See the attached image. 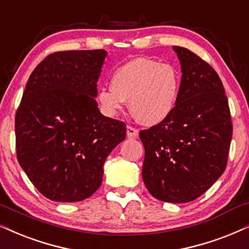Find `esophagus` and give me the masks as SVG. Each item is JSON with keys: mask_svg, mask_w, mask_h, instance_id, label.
I'll list each match as a JSON object with an SVG mask.
<instances>
[{"mask_svg": "<svg viewBox=\"0 0 249 249\" xmlns=\"http://www.w3.org/2000/svg\"><path fill=\"white\" fill-rule=\"evenodd\" d=\"M127 136L128 137H137L138 129L134 128L132 125H127Z\"/></svg>", "mask_w": 249, "mask_h": 249, "instance_id": "34e87169", "label": "esophagus"}]
</instances>
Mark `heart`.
I'll return each instance as SVG.
<instances>
[{
    "label": "heart",
    "mask_w": 249,
    "mask_h": 249,
    "mask_svg": "<svg viewBox=\"0 0 249 249\" xmlns=\"http://www.w3.org/2000/svg\"><path fill=\"white\" fill-rule=\"evenodd\" d=\"M179 74L169 64L136 58L113 73L111 89H101L97 102L107 117H117L129 107L142 124L154 125L170 117L179 96Z\"/></svg>",
    "instance_id": "heart-1"
}]
</instances>
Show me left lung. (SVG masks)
Here are the masks:
<instances>
[{"label": "left lung", "instance_id": "8db88e82", "mask_svg": "<svg viewBox=\"0 0 249 249\" xmlns=\"http://www.w3.org/2000/svg\"><path fill=\"white\" fill-rule=\"evenodd\" d=\"M174 50L182 67L179 96L169 118L140 131L142 174L154 198L183 203L205 193L224 173L232 121L215 70L186 48Z\"/></svg>", "mask_w": 249, "mask_h": 249}]
</instances>
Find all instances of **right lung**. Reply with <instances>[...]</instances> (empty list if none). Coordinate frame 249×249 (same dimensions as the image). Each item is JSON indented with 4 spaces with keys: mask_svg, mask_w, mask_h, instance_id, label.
<instances>
[{
    "mask_svg": "<svg viewBox=\"0 0 249 249\" xmlns=\"http://www.w3.org/2000/svg\"><path fill=\"white\" fill-rule=\"evenodd\" d=\"M106 51H58L32 72L16 113L20 167L46 198L81 201L103 180V166L125 138V124L98 109L97 81Z\"/></svg>",
    "mask_w": 249,
    "mask_h": 249,
    "instance_id": "right-lung-1",
    "label": "right lung"
}]
</instances>
